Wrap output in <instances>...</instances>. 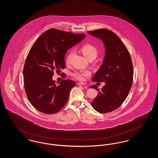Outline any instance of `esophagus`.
Masks as SVG:
<instances>
[{
	"instance_id": "1",
	"label": "esophagus",
	"mask_w": 158,
	"mask_h": 158,
	"mask_svg": "<svg viewBox=\"0 0 158 158\" xmlns=\"http://www.w3.org/2000/svg\"><path fill=\"white\" fill-rule=\"evenodd\" d=\"M77 85H86V83H83V82H78V83H77Z\"/></svg>"
}]
</instances>
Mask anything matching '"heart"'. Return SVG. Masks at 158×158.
Listing matches in <instances>:
<instances>
[{"instance_id": "heart-1", "label": "heart", "mask_w": 158, "mask_h": 158, "mask_svg": "<svg viewBox=\"0 0 158 158\" xmlns=\"http://www.w3.org/2000/svg\"><path fill=\"white\" fill-rule=\"evenodd\" d=\"M81 51L82 53L83 54V55L87 58L88 59L90 57H93L94 58H95L97 56V49L95 48V47H94V45H90V44H86V45H84L81 48ZM74 51L73 50H71L68 56H66V63L68 64L70 61V60L73 53ZM90 72L89 70H80V71H75L73 73V76L79 80H83L84 77H87L88 76L90 75Z\"/></svg>"}]
</instances>
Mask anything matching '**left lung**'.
Wrapping results in <instances>:
<instances>
[{
  "label": "left lung",
  "mask_w": 158,
  "mask_h": 158,
  "mask_svg": "<svg viewBox=\"0 0 158 158\" xmlns=\"http://www.w3.org/2000/svg\"><path fill=\"white\" fill-rule=\"evenodd\" d=\"M88 33L100 39L105 47L103 64L92 81H105L100 90L96 85L90 88L98 90L91 103L98 113H106L118 108L127 97L133 84V66L128 50L119 37L108 29H98Z\"/></svg>",
  "instance_id": "obj_1"
}]
</instances>
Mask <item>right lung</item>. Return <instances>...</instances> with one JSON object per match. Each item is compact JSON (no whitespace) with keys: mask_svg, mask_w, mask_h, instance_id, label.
Returning a JSON list of instances; mask_svg holds the SVG:
<instances>
[{"mask_svg":"<svg viewBox=\"0 0 158 158\" xmlns=\"http://www.w3.org/2000/svg\"><path fill=\"white\" fill-rule=\"evenodd\" d=\"M85 37V34L50 28L31 47L23 70L24 88L29 102L39 111L57 113L67 103L75 81L64 80L56 85L52 77L55 71L60 72L65 68L68 50Z\"/></svg>","mask_w":158,"mask_h":158,"instance_id":"right-lung-1","label":"right lung"}]
</instances>
